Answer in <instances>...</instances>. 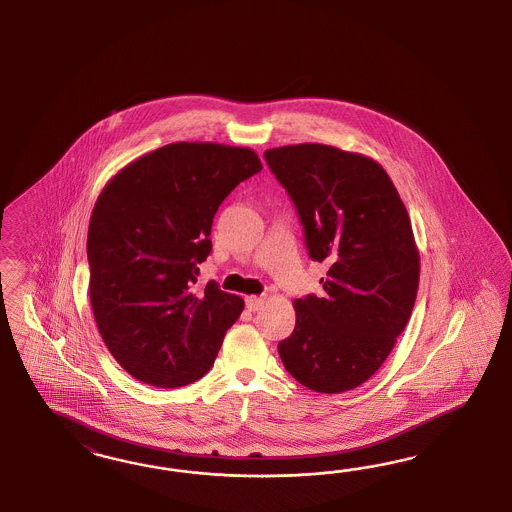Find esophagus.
Returning <instances> with one entry per match:
<instances>
[{
	"instance_id": "34e87169",
	"label": "esophagus",
	"mask_w": 512,
	"mask_h": 512,
	"mask_svg": "<svg viewBox=\"0 0 512 512\" xmlns=\"http://www.w3.org/2000/svg\"><path fill=\"white\" fill-rule=\"evenodd\" d=\"M246 306L249 311H259L264 306L263 296H248L246 298Z\"/></svg>"
}]
</instances>
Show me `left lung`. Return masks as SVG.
<instances>
[{
  "mask_svg": "<svg viewBox=\"0 0 512 512\" xmlns=\"http://www.w3.org/2000/svg\"><path fill=\"white\" fill-rule=\"evenodd\" d=\"M304 227L325 293L296 298L293 334L278 343L287 372L315 392L353 390L387 360L419 289V249L385 169L326 144L264 152Z\"/></svg>",
  "mask_w": 512,
  "mask_h": 512,
  "instance_id": "obj_1",
  "label": "left lung"
}]
</instances>
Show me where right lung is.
Returning <instances> with one entry per match:
<instances>
[{
    "label": "right lung",
    "mask_w": 512,
    "mask_h": 512,
    "mask_svg": "<svg viewBox=\"0 0 512 512\" xmlns=\"http://www.w3.org/2000/svg\"><path fill=\"white\" fill-rule=\"evenodd\" d=\"M263 165L249 148L174 142L118 172L93 206L90 300L99 334L125 372L186 387L216 360L244 310L216 281L197 285L219 204Z\"/></svg>",
    "instance_id": "1"
}]
</instances>
